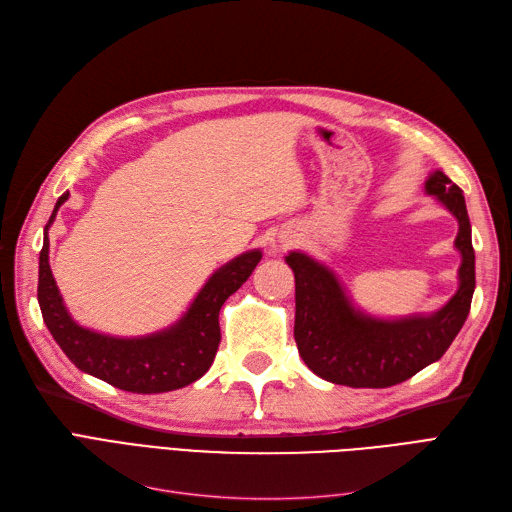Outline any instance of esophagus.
<instances>
[{
	"instance_id": "esophagus-1",
	"label": "esophagus",
	"mask_w": 512,
	"mask_h": 512,
	"mask_svg": "<svg viewBox=\"0 0 512 512\" xmlns=\"http://www.w3.org/2000/svg\"><path fill=\"white\" fill-rule=\"evenodd\" d=\"M284 245H288V241H284Z\"/></svg>"
}]
</instances>
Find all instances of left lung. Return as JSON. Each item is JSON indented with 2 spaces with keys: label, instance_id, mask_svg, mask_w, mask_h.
Returning <instances> with one entry per match:
<instances>
[{
  "label": "left lung",
  "instance_id": "1",
  "mask_svg": "<svg viewBox=\"0 0 512 512\" xmlns=\"http://www.w3.org/2000/svg\"><path fill=\"white\" fill-rule=\"evenodd\" d=\"M425 192L455 215L461 265L459 288L433 314L376 318L356 307L337 275L303 252L286 256L294 273V342L301 359L322 380L352 389H386L436 363L470 314L476 286L472 226L461 188L433 170Z\"/></svg>",
  "mask_w": 512,
  "mask_h": 512
}]
</instances>
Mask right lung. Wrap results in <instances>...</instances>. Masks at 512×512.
Listing matches in <instances>:
<instances>
[{
    "label": "right lung",
    "instance_id": "add662e5",
    "mask_svg": "<svg viewBox=\"0 0 512 512\" xmlns=\"http://www.w3.org/2000/svg\"><path fill=\"white\" fill-rule=\"evenodd\" d=\"M68 196L66 192L57 198L49 224L44 226L38 271L42 318L59 348L85 374L130 393H166L203 378L222 339L220 309L252 275L262 252L250 250L228 260L198 290L188 312L168 329L143 337L104 335L72 320L49 265V228Z\"/></svg>",
    "mask_w": 512,
    "mask_h": 512
}]
</instances>
